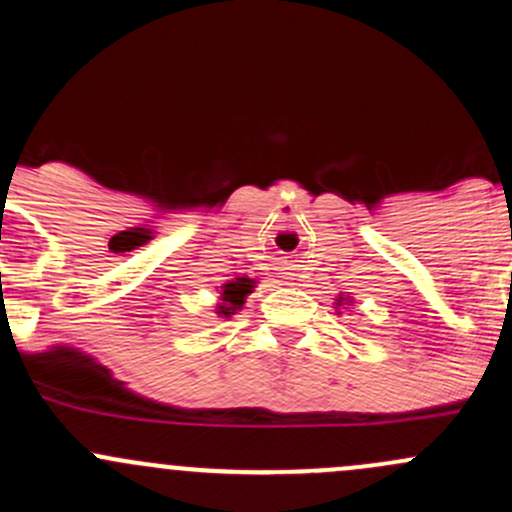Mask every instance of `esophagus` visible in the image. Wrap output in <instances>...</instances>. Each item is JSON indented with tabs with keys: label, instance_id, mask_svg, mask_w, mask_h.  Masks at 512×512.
<instances>
[{
	"label": "esophagus",
	"instance_id": "1",
	"mask_svg": "<svg viewBox=\"0 0 512 512\" xmlns=\"http://www.w3.org/2000/svg\"><path fill=\"white\" fill-rule=\"evenodd\" d=\"M288 278H293V273H288Z\"/></svg>",
	"mask_w": 512,
	"mask_h": 512
}]
</instances>
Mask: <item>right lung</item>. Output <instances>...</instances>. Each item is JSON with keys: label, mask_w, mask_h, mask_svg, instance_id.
<instances>
[{"label": "right lung", "mask_w": 512, "mask_h": 512, "mask_svg": "<svg viewBox=\"0 0 512 512\" xmlns=\"http://www.w3.org/2000/svg\"><path fill=\"white\" fill-rule=\"evenodd\" d=\"M251 288H254V285H251L249 278H236V280H232V283L224 285L222 300L229 302V307L227 305L219 307V310H222V315H229V310H236V307L244 305V298L251 293Z\"/></svg>", "instance_id": "right-lung-1"}]
</instances>
